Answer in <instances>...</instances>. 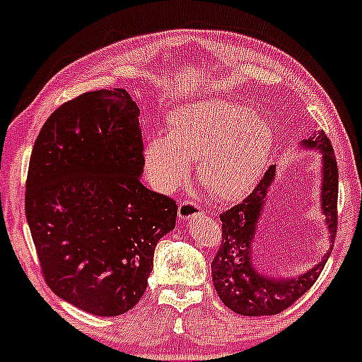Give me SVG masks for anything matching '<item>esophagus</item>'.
I'll return each mask as SVG.
<instances>
[{
  "label": "esophagus",
  "mask_w": 362,
  "mask_h": 362,
  "mask_svg": "<svg viewBox=\"0 0 362 362\" xmlns=\"http://www.w3.org/2000/svg\"><path fill=\"white\" fill-rule=\"evenodd\" d=\"M177 214H180L181 219H189L197 214H202V207L197 202H193V200H181Z\"/></svg>",
  "instance_id": "obj_1"
}]
</instances>
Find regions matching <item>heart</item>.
<instances>
[{
    "label": "heart",
    "instance_id": "heart-1",
    "mask_svg": "<svg viewBox=\"0 0 362 362\" xmlns=\"http://www.w3.org/2000/svg\"><path fill=\"white\" fill-rule=\"evenodd\" d=\"M274 148V132L247 107L202 100L167 117V136L144 148L148 181L169 193L188 176L195 160L200 185L218 200H233L252 188Z\"/></svg>",
    "mask_w": 362,
    "mask_h": 362
}]
</instances>
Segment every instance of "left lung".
<instances>
[{
	"label": "left lung",
	"mask_w": 362,
	"mask_h": 362,
	"mask_svg": "<svg viewBox=\"0 0 362 362\" xmlns=\"http://www.w3.org/2000/svg\"><path fill=\"white\" fill-rule=\"evenodd\" d=\"M303 146L315 148L322 153L320 199L327 230L331 233V240L334 242L338 228V165L333 146L324 130L312 134ZM274 174L275 167H270L252 193H249L240 204L219 214L221 244L212 259V282L216 293L230 310L251 317L281 314L282 310L291 307L298 298L303 296L315 284L333 251L331 245L329 251L314 268L294 279H270L256 270L251 245Z\"/></svg>",
	"instance_id": "8db88e82"
}]
</instances>
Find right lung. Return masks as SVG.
<instances>
[{
    "instance_id": "1",
    "label": "right lung",
    "mask_w": 362,
    "mask_h": 362,
    "mask_svg": "<svg viewBox=\"0 0 362 362\" xmlns=\"http://www.w3.org/2000/svg\"><path fill=\"white\" fill-rule=\"evenodd\" d=\"M139 110L124 88L59 106L33 146L25 218L48 288L99 317L143 298L156 242L176 226V200L141 182Z\"/></svg>"
}]
</instances>
